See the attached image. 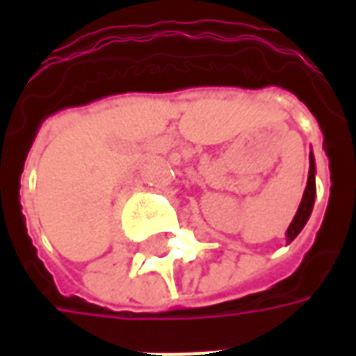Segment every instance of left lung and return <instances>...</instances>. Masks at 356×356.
I'll return each instance as SVG.
<instances>
[{
    "label": "left lung",
    "instance_id": "left-lung-1",
    "mask_svg": "<svg viewBox=\"0 0 356 356\" xmlns=\"http://www.w3.org/2000/svg\"><path fill=\"white\" fill-rule=\"evenodd\" d=\"M314 193H316V186H314V158L311 154V165H309V179H307V186H305V193H303V200L299 204V209L296 217H293V221L288 227V232H286V238L288 242L298 236L301 229L305 227L307 219L311 216V211H313V204H314Z\"/></svg>",
    "mask_w": 356,
    "mask_h": 356
}]
</instances>
